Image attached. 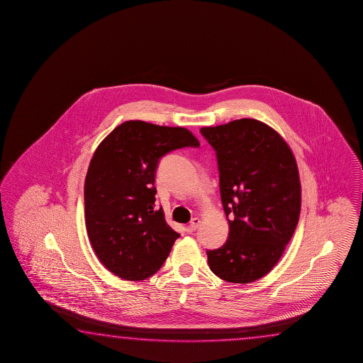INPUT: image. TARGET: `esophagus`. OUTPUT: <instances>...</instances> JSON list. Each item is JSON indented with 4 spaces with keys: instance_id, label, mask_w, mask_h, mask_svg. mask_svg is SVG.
I'll return each mask as SVG.
<instances>
[{
    "instance_id": "esophagus-1",
    "label": "esophagus",
    "mask_w": 363,
    "mask_h": 363,
    "mask_svg": "<svg viewBox=\"0 0 363 363\" xmlns=\"http://www.w3.org/2000/svg\"><path fill=\"white\" fill-rule=\"evenodd\" d=\"M199 225H201V220L198 217H194L191 220V223H189V228H191V231H196L199 228Z\"/></svg>"
}]
</instances>
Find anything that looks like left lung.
Instances as JSON below:
<instances>
[{"mask_svg":"<svg viewBox=\"0 0 363 363\" xmlns=\"http://www.w3.org/2000/svg\"><path fill=\"white\" fill-rule=\"evenodd\" d=\"M220 172L228 238L207 250L211 271L223 281L250 283L272 271L295 233L301 184L295 156L269 125L250 118L201 128Z\"/></svg>","mask_w":363,"mask_h":363,"instance_id":"8db88e82","label":"left lung"}]
</instances>
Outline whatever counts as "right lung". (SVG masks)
I'll return each instance as SVG.
<instances>
[{
    "label": "right lung",
    "mask_w": 363,
    "mask_h": 363,
    "mask_svg": "<svg viewBox=\"0 0 363 363\" xmlns=\"http://www.w3.org/2000/svg\"><path fill=\"white\" fill-rule=\"evenodd\" d=\"M191 130L127 121L106 135L85 179V220L99 260L125 281H143L164 264L180 235L155 209L159 161L172 150L198 147Z\"/></svg>",
    "instance_id": "1"
}]
</instances>
